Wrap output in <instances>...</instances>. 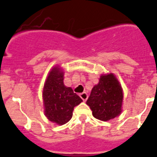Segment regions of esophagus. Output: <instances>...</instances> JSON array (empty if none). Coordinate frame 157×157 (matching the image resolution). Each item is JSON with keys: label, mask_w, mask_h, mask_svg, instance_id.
I'll return each instance as SVG.
<instances>
[{"label": "esophagus", "mask_w": 157, "mask_h": 157, "mask_svg": "<svg viewBox=\"0 0 157 157\" xmlns=\"http://www.w3.org/2000/svg\"><path fill=\"white\" fill-rule=\"evenodd\" d=\"M80 97L82 99L83 101H85L88 99V94L86 93H80Z\"/></svg>", "instance_id": "esophagus-1"}]
</instances>
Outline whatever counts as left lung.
<instances>
[{
	"label": "left lung",
	"instance_id": "obj_1",
	"mask_svg": "<svg viewBox=\"0 0 157 157\" xmlns=\"http://www.w3.org/2000/svg\"><path fill=\"white\" fill-rule=\"evenodd\" d=\"M123 91L113 73L101 75L99 83L92 89L86 104L98 120L107 121L119 116L123 102Z\"/></svg>",
	"mask_w": 157,
	"mask_h": 157
}]
</instances>
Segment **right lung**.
Returning a JSON list of instances; mask_svg holds the SVG:
<instances>
[{"instance_id": "right-lung-1", "label": "right lung", "mask_w": 157, "mask_h": 157, "mask_svg": "<svg viewBox=\"0 0 157 157\" xmlns=\"http://www.w3.org/2000/svg\"><path fill=\"white\" fill-rule=\"evenodd\" d=\"M42 96L46 117L60 125L70 121L74 107L82 102L72 88L64 85V72L59 66L52 68L48 73Z\"/></svg>"}]
</instances>
